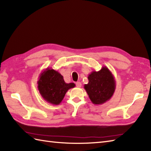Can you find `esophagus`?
Returning a JSON list of instances; mask_svg holds the SVG:
<instances>
[{"mask_svg":"<svg viewBox=\"0 0 151 151\" xmlns=\"http://www.w3.org/2000/svg\"><path fill=\"white\" fill-rule=\"evenodd\" d=\"M76 87H77V88H81L82 86L81 82H77L76 83Z\"/></svg>","mask_w":151,"mask_h":151,"instance_id":"obj_1","label":"esophagus"}]
</instances>
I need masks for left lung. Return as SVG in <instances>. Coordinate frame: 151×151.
I'll use <instances>...</instances> for the list:
<instances>
[{
    "label": "left lung",
    "instance_id": "1",
    "mask_svg": "<svg viewBox=\"0 0 151 151\" xmlns=\"http://www.w3.org/2000/svg\"><path fill=\"white\" fill-rule=\"evenodd\" d=\"M89 82L84 88L93 104H102L113 96L116 83L111 72L106 66L99 71L93 70L88 76Z\"/></svg>",
    "mask_w": 151,
    "mask_h": 151
}]
</instances>
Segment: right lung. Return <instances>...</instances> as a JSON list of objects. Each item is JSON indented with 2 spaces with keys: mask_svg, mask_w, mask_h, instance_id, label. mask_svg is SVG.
Listing matches in <instances>:
<instances>
[{
  "mask_svg": "<svg viewBox=\"0 0 151 151\" xmlns=\"http://www.w3.org/2000/svg\"><path fill=\"white\" fill-rule=\"evenodd\" d=\"M74 87V83L67 84L60 73L49 67L41 73L38 78L37 88L41 97L54 105L60 104L67 91Z\"/></svg>",
  "mask_w": 151,
  "mask_h": 151,
  "instance_id": "1",
  "label": "right lung"
}]
</instances>
